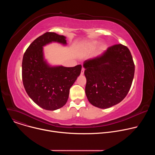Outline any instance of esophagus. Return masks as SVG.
<instances>
[{
  "mask_svg": "<svg viewBox=\"0 0 155 155\" xmlns=\"http://www.w3.org/2000/svg\"><path fill=\"white\" fill-rule=\"evenodd\" d=\"M84 69L83 68L82 69H81V75H83L84 74Z\"/></svg>",
  "mask_w": 155,
  "mask_h": 155,
  "instance_id": "1",
  "label": "esophagus"
}]
</instances>
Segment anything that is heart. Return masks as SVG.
Returning <instances> with one entry per match:
<instances>
[{"label":"heart","instance_id":"1","mask_svg":"<svg viewBox=\"0 0 155 155\" xmlns=\"http://www.w3.org/2000/svg\"><path fill=\"white\" fill-rule=\"evenodd\" d=\"M96 44H97V41H90V42H89V43H87L86 44V45H87V47L91 48V47H93L96 46Z\"/></svg>","mask_w":155,"mask_h":155}]
</instances>
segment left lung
Here are the masks:
<instances>
[{"label":"left lung","instance_id":"obj_1","mask_svg":"<svg viewBox=\"0 0 155 155\" xmlns=\"http://www.w3.org/2000/svg\"><path fill=\"white\" fill-rule=\"evenodd\" d=\"M85 93L89 102L100 108L122 101L133 80L135 65L127 47L117 44L96 58L84 61Z\"/></svg>","mask_w":155,"mask_h":155}]
</instances>
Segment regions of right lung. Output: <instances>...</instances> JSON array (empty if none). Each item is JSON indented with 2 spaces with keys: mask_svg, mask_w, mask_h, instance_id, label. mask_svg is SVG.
Wrapping results in <instances>:
<instances>
[{
  "mask_svg": "<svg viewBox=\"0 0 155 155\" xmlns=\"http://www.w3.org/2000/svg\"><path fill=\"white\" fill-rule=\"evenodd\" d=\"M52 42L67 45L65 36L46 32L29 46L22 62V78L27 94L47 110L59 109L66 104L70 88L81 71L80 64L72 68L48 64L44 58L43 47Z\"/></svg>",
  "mask_w": 155,
  "mask_h": 155,
  "instance_id": "obj_1",
  "label": "right lung"
}]
</instances>
